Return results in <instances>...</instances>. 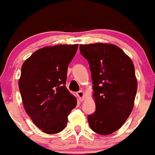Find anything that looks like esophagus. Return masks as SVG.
<instances>
[{
  "mask_svg": "<svg viewBox=\"0 0 155 155\" xmlns=\"http://www.w3.org/2000/svg\"><path fill=\"white\" fill-rule=\"evenodd\" d=\"M77 96L78 97V99H79L81 102H82L84 99V92L82 91V90H80V91L77 92Z\"/></svg>",
  "mask_w": 155,
  "mask_h": 155,
  "instance_id": "34e87169",
  "label": "esophagus"
}]
</instances>
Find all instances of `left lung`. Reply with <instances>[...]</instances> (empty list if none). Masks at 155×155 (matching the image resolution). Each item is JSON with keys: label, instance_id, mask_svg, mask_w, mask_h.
Returning a JSON list of instances; mask_svg holds the SVG:
<instances>
[{"label": "left lung", "instance_id": "1", "mask_svg": "<svg viewBox=\"0 0 155 155\" xmlns=\"http://www.w3.org/2000/svg\"><path fill=\"white\" fill-rule=\"evenodd\" d=\"M80 52L89 62L96 102V111L87 117L89 124L98 134H111L133 110L137 91L134 65L114 44L80 45Z\"/></svg>", "mask_w": 155, "mask_h": 155}]
</instances>
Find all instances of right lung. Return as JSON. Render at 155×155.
<instances>
[{
	"label": "right lung",
	"instance_id": "right-lung-1",
	"mask_svg": "<svg viewBox=\"0 0 155 155\" xmlns=\"http://www.w3.org/2000/svg\"><path fill=\"white\" fill-rule=\"evenodd\" d=\"M78 44L47 47L35 51L21 69L19 88L24 108L44 133L55 134L68 123L77 99L66 88L68 66Z\"/></svg>",
	"mask_w": 155,
	"mask_h": 155
}]
</instances>
